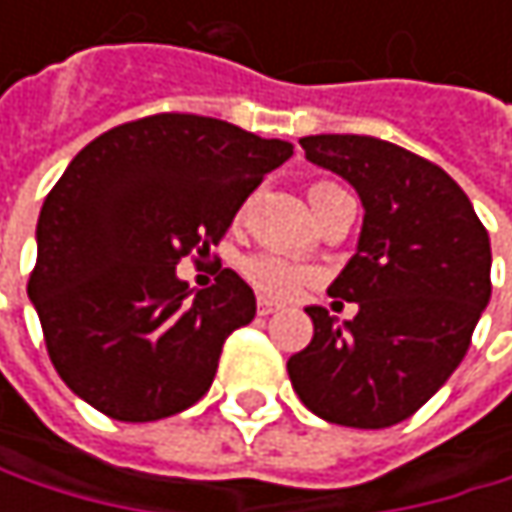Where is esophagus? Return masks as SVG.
I'll use <instances>...</instances> for the list:
<instances>
[{
    "label": "esophagus",
    "mask_w": 512,
    "mask_h": 512,
    "mask_svg": "<svg viewBox=\"0 0 512 512\" xmlns=\"http://www.w3.org/2000/svg\"><path fill=\"white\" fill-rule=\"evenodd\" d=\"M275 311H278V302H272V299H266V296H260V299H257V314H260V317L275 314Z\"/></svg>",
    "instance_id": "esophagus-1"
}]
</instances>
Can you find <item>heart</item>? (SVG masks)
<instances>
[{
    "mask_svg": "<svg viewBox=\"0 0 512 512\" xmlns=\"http://www.w3.org/2000/svg\"><path fill=\"white\" fill-rule=\"evenodd\" d=\"M335 189H341V186L329 183V180H320V183L311 186L308 198L317 201V198H323V195H329ZM243 272H246V278L255 284L260 293L275 296V299H287V296L299 293L308 284V278H311V272L302 263H296V260H290V257L284 255H272V252H260V255L249 257L243 263Z\"/></svg>",
    "mask_w": 512,
    "mask_h": 512,
    "instance_id": "b5f03b06",
    "label": "heart"
}]
</instances>
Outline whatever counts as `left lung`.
Masks as SVG:
<instances>
[{
    "label": "left lung",
    "mask_w": 512,
    "mask_h": 512,
    "mask_svg": "<svg viewBox=\"0 0 512 512\" xmlns=\"http://www.w3.org/2000/svg\"><path fill=\"white\" fill-rule=\"evenodd\" d=\"M299 145L356 189L364 222L356 255L329 287L358 314L338 326L326 308H305L314 338L287 361L293 391L329 424L394 427L468 353L492 293L489 234L457 180L424 156L373 136Z\"/></svg>",
    "instance_id": "obj_1"
}]
</instances>
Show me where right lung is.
<instances>
[{
    "label": "right lung",
    "instance_id": "right-lung-1",
    "mask_svg": "<svg viewBox=\"0 0 512 512\" xmlns=\"http://www.w3.org/2000/svg\"><path fill=\"white\" fill-rule=\"evenodd\" d=\"M290 156V142L180 112L121 124L73 156L38 216L29 299L76 397L145 424L210 391L225 338L255 320V293L234 269L192 293L177 263L210 255Z\"/></svg>",
    "mask_w": 512,
    "mask_h": 512
}]
</instances>
